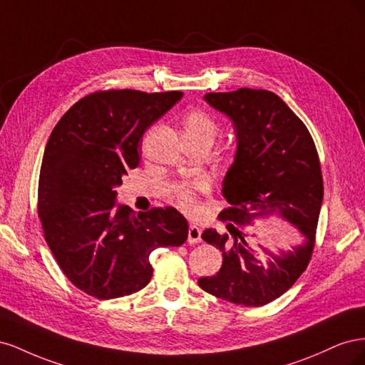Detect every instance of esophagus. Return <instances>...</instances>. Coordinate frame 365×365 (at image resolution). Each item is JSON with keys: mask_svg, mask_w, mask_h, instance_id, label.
<instances>
[{"mask_svg": "<svg viewBox=\"0 0 365 365\" xmlns=\"http://www.w3.org/2000/svg\"><path fill=\"white\" fill-rule=\"evenodd\" d=\"M189 244H197V242H201V230L200 227L196 225H190L189 227Z\"/></svg>", "mask_w": 365, "mask_h": 365, "instance_id": "34e87169", "label": "esophagus"}]
</instances>
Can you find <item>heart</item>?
I'll return each mask as SVG.
<instances>
[{
	"mask_svg": "<svg viewBox=\"0 0 365 365\" xmlns=\"http://www.w3.org/2000/svg\"><path fill=\"white\" fill-rule=\"evenodd\" d=\"M185 141H205L212 145L219 132L217 121L202 109H192L182 120ZM205 181L196 180L193 182H182L175 187V200L185 210L193 213L197 208V193L205 190Z\"/></svg>",
	"mask_w": 365,
	"mask_h": 365,
	"instance_id": "obj_1",
	"label": "heart"
}]
</instances>
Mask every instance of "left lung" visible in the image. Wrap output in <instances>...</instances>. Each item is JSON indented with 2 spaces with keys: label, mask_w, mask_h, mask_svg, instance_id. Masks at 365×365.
<instances>
[{
  "label": "left lung",
  "mask_w": 365,
  "mask_h": 365,
  "mask_svg": "<svg viewBox=\"0 0 365 365\" xmlns=\"http://www.w3.org/2000/svg\"><path fill=\"white\" fill-rule=\"evenodd\" d=\"M205 101L233 121L237 152L222 185L228 207L219 213L231 236L215 228L202 233L222 251V267L197 284L220 300L259 307L288 291L311 262L324 193L322 164L311 132L272 91L239 88L208 93ZM271 214L288 218L304 244L263 264L243 228Z\"/></svg>",
  "instance_id": "left-lung-1"
}]
</instances>
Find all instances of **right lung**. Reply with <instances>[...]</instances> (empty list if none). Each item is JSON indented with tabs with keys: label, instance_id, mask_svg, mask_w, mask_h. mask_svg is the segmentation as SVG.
<instances>
[{
	"label": "right lung",
	"instance_id": "1",
	"mask_svg": "<svg viewBox=\"0 0 365 365\" xmlns=\"http://www.w3.org/2000/svg\"><path fill=\"white\" fill-rule=\"evenodd\" d=\"M181 97V91H96L51 130L38 184L43 237L65 277L98 300L145 288L153 274L150 252L187 240L189 225L173 207L138 215L115 207V187L140 163L143 134Z\"/></svg>",
	"mask_w": 365,
	"mask_h": 365
}]
</instances>
